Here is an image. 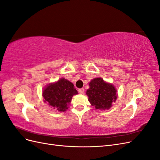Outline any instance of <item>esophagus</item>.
Returning <instances> with one entry per match:
<instances>
[{"instance_id": "34e87169", "label": "esophagus", "mask_w": 160, "mask_h": 160, "mask_svg": "<svg viewBox=\"0 0 160 160\" xmlns=\"http://www.w3.org/2000/svg\"><path fill=\"white\" fill-rule=\"evenodd\" d=\"M84 89L83 88H81V89H79V93H81V94H83V93H84Z\"/></svg>"}]
</instances>
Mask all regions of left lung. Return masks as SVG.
<instances>
[{"label": "left lung", "instance_id": "obj_1", "mask_svg": "<svg viewBox=\"0 0 160 160\" xmlns=\"http://www.w3.org/2000/svg\"><path fill=\"white\" fill-rule=\"evenodd\" d=\"M89 88L86 95L94 108L99 110L109 109L118 98L117 89L112 84L105 81L101 77L94 78L89 83Z\"/></svg>", "mask_w": 160, "mask_h": 160}]
</instances>
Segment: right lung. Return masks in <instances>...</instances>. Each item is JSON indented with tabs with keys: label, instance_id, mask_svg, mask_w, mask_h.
Listing matches in <instances>:
<instances>
[{
	"label": "right lung",
	"instance_id": "right-lung-1",
	"mask_svg": "<svg viewBox=\"0 0 160 160\" xmlns=\"http://www.w3.org/2000/svg\"><path fill=\"white\" fill-rule=\"evenodd\" d=\"M78 94L71 82L63 78L48 84L42 90L43 101L58 111H66L71 104L72 96Z\"/></svg>",
	"mask_w": 160,
	"mask_h": 160
}]
</instances>
